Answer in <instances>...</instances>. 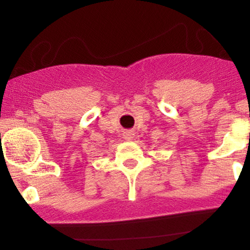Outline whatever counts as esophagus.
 <instances>
[{
	"label": "esophagus",
	"mask_w": 250,
	"mask_h": 250,
	"mask_svg": "<svg viewBox=\"0 0 250 250\" xmlns=\"http://www.w3.org/2000/svg\"><path fill=\"white\" fill-rule=\"evenodd\" d=\"M123 139L127 140V141H131L134 139V131L131 130H127L123 133Z\"/></svg>",
	"instance_id": "esophagus-1"
}]
</instances>
